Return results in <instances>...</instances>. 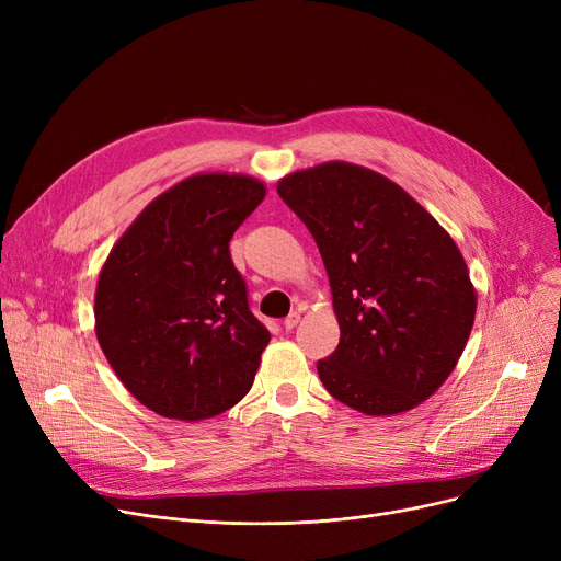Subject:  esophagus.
<instances>
[{
  "mask_svg": "<svg viewBox=\"0 0 561 561\" xmlns=\"http://www.w3.org/2000/svg\"><path fill=\"white\" fill-rule=\"evenodd\" d=\"M298 322H300V311H290L286 318H284V322H282V325H284V330H293V328H296L298 325Z\"/></svg>",
  "mask_w": 561,
  "mask_h": 561,
  "instance_id": "34e87169",
  "label": "esophagus"
}]
</instances>
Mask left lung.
<instances>
[{"label": "left lung", "instance_id": "8db88e82", "mask_svg": "<svg viewBox=\"0 0 561 561\" xmlns=\"http://www.w3.org/2000/svg\"><path fill=\"white\" fill-rule=\"evenodd\" d=\"M320 250L341 339L318 375L368 416L427 400L455 370L476 320L466 261L423 206L398 184L343 161L277 184Z\"/></svg>", "mask_w": 561, "mask_h": 561}]
</instances>
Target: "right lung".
Returning <instances> with one entry per match:
<instances>
[{"mask_svg": "<svg viewBox=\"0 0 561 561\" xmlns=\"http://www.w3.org/2000/svg\"><path fill=\"white\" fill-rule=\"evenodd\" d=\"M263 195L252 176H188L145 206L100 273L98 341L127 391L165 419L218 416L252 387L271 332L229 241Z\"/></svg>", "mask_w": 561, "mask_h": 561, "instance_id": "obj_1", "label": "right lung"}]
</instances>
